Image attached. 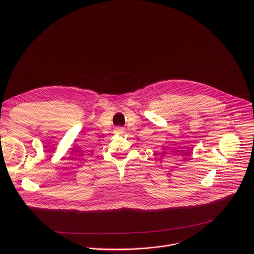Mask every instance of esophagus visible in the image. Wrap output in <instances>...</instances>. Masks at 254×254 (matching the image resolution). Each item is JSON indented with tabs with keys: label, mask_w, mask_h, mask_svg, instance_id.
Instances as JSON below:
<instances>
[{
	"label": "esophagus",
	"mask_w": 254,
	"mask_h": 254,
	"mask_svg": "<svg viewBox=\"0 0 254 254\" xmlns=\"http://www.w3.org/2000/svg\"><path fill=\"white\" fill-rule=\"evenodd\" d=\"M116 130H117L118 132H121V133H122V132H124V128H123V127H117V128H116Z\"/></svg>",
	"instance_id": "esophagus-1"
}]
</instances>
